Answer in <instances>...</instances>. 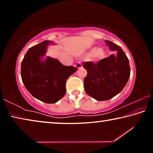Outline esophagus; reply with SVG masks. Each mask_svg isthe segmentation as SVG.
I'll list each match as a JSON object with an SVG mask.
<instances>
[{
  "label": "esophagus",
  "mask_w": 153,
  "mask_h": 153,
  "mask_svg": "<svg viewBox=\"0 0 153 153\" xmlns=\"http://www.w3.org/2000/svg\"><path fill=\"white\" fill-rule=\"evenodd\" d=\"M75 66H76L77 69H79L81 68V67H82V64L81 62H77V63L75 65Z\"/></svg>",
  "instance_id": "1"
}]
</instances>
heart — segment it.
Wrapping results in <instances>:
<instances>
[{"label": "heart", "instance_id": "heart-1", "mask_svg": "<svg viewBox=\"0 0 153 153\" xmlns=\"http://www.w3.org/2000/svg\"><path fill=\"white\" fill-rule=\"evenodd\" d=\"M94 53H95V56H97V57L100 58L103 55V51L100 48H98V49L92 48L91 51H90V55H92Z\"/></svg>", "mask_w": 153, "mask_h": 153}]
</instances>
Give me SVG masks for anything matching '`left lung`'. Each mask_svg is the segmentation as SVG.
Instances as JSON below:
<instances>
[{
	"label": "left lung",
	"mask_w": 153,
	"mask_h": 153,
	"mask_svg": "<svg viewBox=\"0 0 153 153\" xmlns=\"http://www.w3.org/2000/svg\"><path fill=\"white\" fill-rule=\"evenodd\" d=\"M111 51H117L97 63L85 62L83 67L87 70L84 81L85 91L97 100H107L118 94L128 82L130 67L126 53L120 46L105 40Z\"/></svg>",
	"instance_id": "left-lung-1"
}]
</instances>
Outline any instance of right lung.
Segmentation results:
<instances>
[{"label":"right lung","instance_id":"right-lung-1","mask_svg":"<svg viewBox=\"0 0 153 153\" xmlns=\"http://www.w3.org/2000/svg\"><path fill=\"white\" fill-rule=\"evenodd\" d=\"M52 42L45 40L31 47L24 56L21 65L22 82L33 97L46 103H55L66 92V81L76 71L74 66L63 65L58 60L46 57V47Z\"/></svg>","mask_w":153,"mask_h":153}]
</instances>
